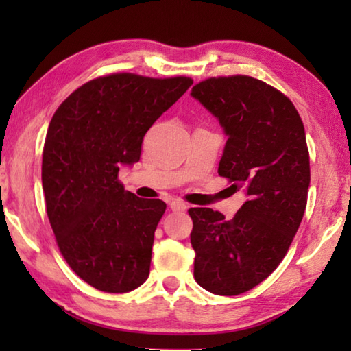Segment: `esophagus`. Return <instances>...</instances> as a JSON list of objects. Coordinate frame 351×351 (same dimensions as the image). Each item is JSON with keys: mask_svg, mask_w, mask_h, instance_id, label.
I'll list each match as a JSON object with an SVG mask.
<instances>
[{"mask_svg": "<svg viewBox=\"0 0 351 351\" xmlns=\"http://www.w3.org/2000/svg\"><path fill=\"white\" fill-rule=\"evenodd\" d=\"M170 209L173 212H184V210H187V204L182 203L181 199H171Z\"/></svg>", "mask_w": 351, "mask_h": 351, "instance_id": "34e87169", "label": "esophagus"}]
</instances>
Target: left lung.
Wrapping results in <instances>:
<instances>
[{
  "instance_id": "obj_1",
  "label": "left lung",
  "mask_w": 351,
  "mask_h": 351,
  "mask_svg": "<svg viewBox=\"0 0 351 351\" xmlns=\"http://www.w3.org/2000/svg\"><path fill=\"white\" fill-rule=\"evenodd\" d=\"M190 96L228 136L218 175L246 193L232 219L209 207L189 210L193 276L209 293L239 295L280 265L304 218L310 187L304 122L285 94L249 75L212 77Z\"/></svg>"
}]
</instances>
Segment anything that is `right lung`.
I'll use <instances>...</instances> for the list:
<instances>
[{"label": "right lung", "mask_w": 351, "mask_h": 351, "mask_svg": "<svg viewBox=\"0 0 351 351\" xmlns=\"http://www.w3.org/2000/svg\"><path fill=\"white\" fill-rule=\"evenodd\" d=\"M193 80L110 74L86 82L47 128L41 182L58 249L77 276L104 293H128L150 274L161 199L127 192L119 169L139 161L142 141Z\"/></svg>", "instance_id": "obj_1"}]
</instances>
